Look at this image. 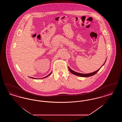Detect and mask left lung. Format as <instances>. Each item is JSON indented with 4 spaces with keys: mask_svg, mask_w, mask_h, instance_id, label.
Returning <instances> with one entry per match:
<instances>
[{
    "mask_svg": "<svg viewBox=\"0 0 122 122\" xmlns=\"http://www.w3.org/2000/svg\"><path fill=\"white\" fill-rule=\"evenodd\" d=\"M106 60H107V59H106V60H105V61L104 63L103 64L102 66L104 65V64L105 62H106ZM102 67H101L99 69L97 70V71H95V72H92V73H89V74H82V73H78V72H76V71H73V70H71L69 67H68V68H69V70H70V72L72 74H74V75H76V76H81V77H88L92 76H94V75H95V74L99 70H100V69L102 68Z\"/></svg>",
    "mask_w": 122,
    "mask_h": 122,
    "instance_id": "8db88e82",
    "label": "left lung"
}]
</instances>
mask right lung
Returning a JSON list of instances; mask_svg holds the SVG:
<instances>
[{"mask_svg":"<svg viewBox=\"0 0 122 122\" xmlns=\"http://www.w3.org/2000/svg\"><path fill=\"white\" fill-rule=\"evenodd\" d=\"M51 73H52V72H51V73H50V74H49L48 75H47V76H46V77H43V78H43H43H46V77H48V76H50V75L51 74ZM30 78H31V77H30ZM31 78H32V79H37V78L36 79V78H33V77H31ZM42 78H41V79H42Z\"/></svg>","mask_w":122,"mask_h":122,"instance_id":"obj_1","label":"right lung"}]
</instances>
